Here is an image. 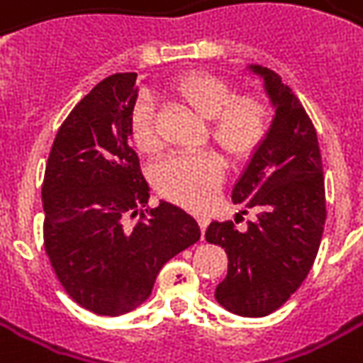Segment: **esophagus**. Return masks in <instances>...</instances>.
Segmentation results:
<instances>
[{
	"label": "esophagus",
	"instance_id": "1",
	"mask_svg": "<svg viewBox=\"0 0 363 363\" xmlns=\"http://www.w3.org/2000/svg\"><path fill=\"white\" fill-rule=\"evenodd\" d=\"M196 219H199V225H201V229H203V233H205V229L208 227V223H211V217H206V215H199Z\"/></svg>",
	"mask_w": 363,
	"mask_h": 363
}]
</instances>
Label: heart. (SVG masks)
<instances>
[{
  "mask_svg": "<svg viewBox=\"0 0 363 363\" xmlns=\"http://www.w3.org/2000/svg\"><path fill=\"white\" fill-rule=\"evenodd\" d=\"M172 98L208 120V138L231 162H245L265 143L271 130V108L253 94L237 96L231 82L211 72H191L172 84ZM130 138L144 155H157L160 136L148 102L134 108ZM155 186L162 196L184 206H205L220 186L223 167L211 152L174 155L158 162Z\"/></svg>",
  "mask_w": 363,
  "mask_h": 363,
  "instance_id": "obj_1",
  "label": "heart"
}]
</instances>
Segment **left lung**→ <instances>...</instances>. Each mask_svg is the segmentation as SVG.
Here are the masks:
<instances>
[{
  "label": "left lung",
  "mask_w": 363,
  "mask_h": 363,
  "mask_svg": "<svg viewBox=\"0 0 363 363\" xmlns=\"http://www.w3.org/2000/svg\"><path fill=\"white\" fill-rule=\"evenodd\" d=\"M263 78L275 116L265 143L233 186L241 215L257 213L247 231L213 220L208 243L229 257L215 297L231 313L263 318L297 291L318 257L325 225V189L315 128L299 98L273 69L249 66Z\"/></svg>",
  "instance_id": "left-lung-1"
}]
</instances>
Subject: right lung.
I'll return each instance as SVG.
<instances>
[{
  "mask_svg": "<svg viewBox=\"0 0 363 363\" xmlns=\"http://www.w3.org/2000/svg\"><path fill=\"white\" fill-rule=\"evenodd\" d=\"M136 74L102 80L64 120L42 186L44 245L66 294L98 315H122L152 294L162 265L201 239L181 206H148L132 148Z\"/></svg>",
  "mask_w": 363,
  "mask_h": 363,
  "instance_id": "obj_1",
  "label": "right lung"
}]
</instances>
